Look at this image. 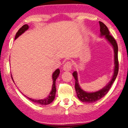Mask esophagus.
Segmentation results:
<instances>
[{
	"label": "esophagus",
	"mask_w": 128,
	"mask_h": 128,
	"mask_svg": "<svg viewBox=\"0 0 128 128\" xmlns=\"http://www.w3.org/2000/svg\"><path fill=\"white\" fill-rule=\"evenodd\" d=\"M72 64L70 62H67L63 66V70L65 71H69L72 69Z\"/></svg>",
	"instance_id": "obj_1"
}]
</instances>
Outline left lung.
Here are the masks:
<instances>
[{
    "instance_id": "left-lung-1",
    "label": "left lung",
    "mask_w": 128,
    "mask_h": 128,
    "mask_svg": "<svg viewBox=\"0 0 128 128\" xmlns=\"http://www.w3.org/2000/svg\"><path fill=\"white\" fill-rule=\"evenodd\" d=\"M99 25H100V36H104L106 40L108 42L111 44L114 50V68L113 77L107 86L102 89L96 92H87L84 91L80 88V86L78 82V77L77 73L76 71H74L73 73V76L75 79V89L76 91L77 96L80 100L83 102L86 103H94L95 102L99 100L102 98L104 95L108 92V91L111 88V86L113 84L114 80L118 76V46L117 44L116 40L110 34V32L108 30L107 27L101 21H99Z\"/></svg>"
}]
</instances>
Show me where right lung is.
<instances>
[{
  "mask_svg": "<svg viewBox=\"0 0 128 128\" xmlns=\"http://www.w3.org/2000/svg\"><path fill=\"white\" fill-rule=\"evenodd\" d=\"M28 29H29V25L27 24H25L24 25H23L22 27H21L20 29L18 30V32H17V33L16 34V36H15L14 40H16V38L18 37L19 36H21L22 33H24V32L27 30ZM60 73V70L59 69H57L52 74V80H53V84H52V90L51 91L50 93V95L48 96V97L46 98H44L43 99H40V100H36V99H32L30 98L29 97L26 96V98H28L29 100H32V102H33L34 103H36L38 104H40L42 105H47V104H50L52 102L54 99H55V95H56V80L57 79V78L58 77ZM11 77L13 81V78L12 77L11 75Z\"/></svg>",
  "mask_w": 128,
  "mask_h": 128,
  "instance_id": "obj_1",
  "label": "right lung"
}]
</instances>
